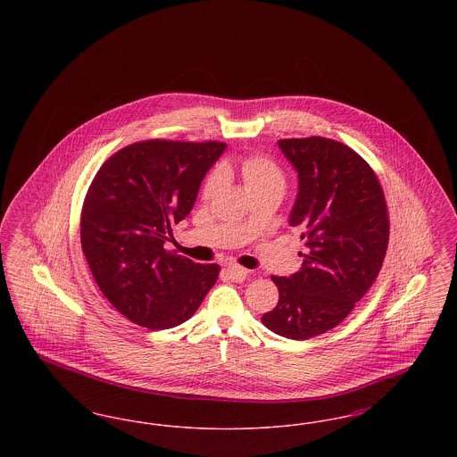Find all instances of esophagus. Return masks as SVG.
Masks as SVG:
<instances>
[{"mask_svg":"<svg viewBox=\"0 0 457 457\" xmlns=\"http://www.w3.org/2000/svg\"><path fill=\"white\" fill-rule=\"evenodd\" d=\"M226 272H228V276H229L233 281H237V283L245 281V278L248 276V270H246L245 267H241V265H237V263H229V265L226 267Z\"/></svg>","mask_w":457,"mask_h":457,"instance_id":"esophagus-1","label":"esophagus"}]
</instances>
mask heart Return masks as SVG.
Wrapping results in <instances>:
<instances>
[{
	"label": "heart",
	"instance_id": "heart-1",
	"mask_svg": "<svg viewBox=\"0 0 457 457\" xmlns=\"http://www.w3.org/2000/svg\"><path fill=\"white\" fill-rule=\"evenodd\" d=\"M238 173L252 195H257L262 192H270V190L284 194V190H286V176H284L283 170L279 168V164L276 161H272L267 155L255 154V155L243 157L239 161ZM224 183H226L224 170L216 168L205 179L204 196L212 198V196L218 195L220 188L224 187Z\"/></svg>",
	"mask_w": 457,
	"mask_h": 457
}]
</instances>
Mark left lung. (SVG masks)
<instances>
[{
  "mask_svg": "<svg viewBox=\"0 0 457 457\" xmlns=\"http://www.w3.org/2000/svg\"><path fill=\"white\" fill-rule=\"evenodd\" d=\"M279 149L298 173L289 224L302 229L306 252L298 272L270 278L279 302L262 322L303 341L341 324L377 279L389 214L377 174L348 145L308 137L279 140Z\"/></svg>",
  "mask_w": 457,
  "mask_h": 457,
  "instance_id": "8db88e82",
  "label": "left lung"
}]
</instances>
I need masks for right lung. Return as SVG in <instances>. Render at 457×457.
I'll return each mask as SVG.
<instances>
[{"label":"right lung","mask_w":457,"mask_h":457,"mask_svg":"<svg viewBox=\"0 0 457 457\" xmlns=\"http://www.w3.org/2000/svg\"><path fill=\"white\" fill-rule=\"evenodd\" d=\"M224 149L222 142L144 140L112 154L94 176L82 207V250L103 295L133 324H183L218 281V263H195L164 243Z\"/></svg>","instance_id":"1"}]
</instances>
